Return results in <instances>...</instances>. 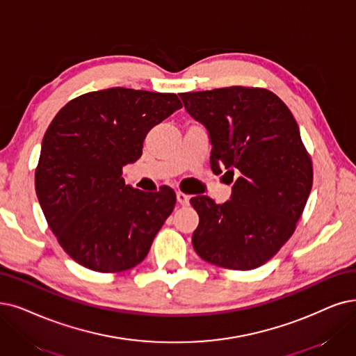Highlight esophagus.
<instances>
[{"label": "esophagus", "instance_id": "esophagus-1", "mask_svg": "<svg viewBox=\"0 0 356 356\" xmlns=\"http://www.w3.org/2000/svg\"><path fill=\"white\" fill-rule=\"evenodd\" d=\"M177 200H178V203H179V204H182V206H187V204H190V195H188V194H186V193H181V191H178V193H177Z\"/></svg>", "mask_w": 356, "mask_h": 356}]
</instances>
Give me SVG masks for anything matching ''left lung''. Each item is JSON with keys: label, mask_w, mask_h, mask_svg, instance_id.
Returning <instances> with one entry per match:
<instances>
[{"label": "left lung", "mask_w": 356, "mask_h": 356, "mask_svg": "<svg viewBox=\"0 0 356 356\" xmlns=\"http://www.w3.org/2000/svg\"><path fill=\"white\" fill-rule=\"evenodd\" d=\"M213 146L215 174L238 175L231 200L193 197L198 222L193 247L211 264L232 270L263 266L292 236L312 187V163L292 112L261 88L179 93Z\"/></svg>", "instance_id": "8db88e82"}]
</instances>
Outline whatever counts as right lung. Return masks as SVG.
<instances>
[{"label":"right lung","mask_w":356,"mask_h":356,"mask_svg":"<svg viewBox=\"0 0 356 356\" xmlns=\"http://www.w3.org/2000/svg\"><path fill=\"white\" fill-rule=\"evenodd\" d=\"M182 108L175 93L112 88L84 93L56 113L35 172L39 204L63 250L79 264L117 273L145 260L177 195L125 186L156 124Z\"/></svg>","instance_id":"1"}]
</instances>
